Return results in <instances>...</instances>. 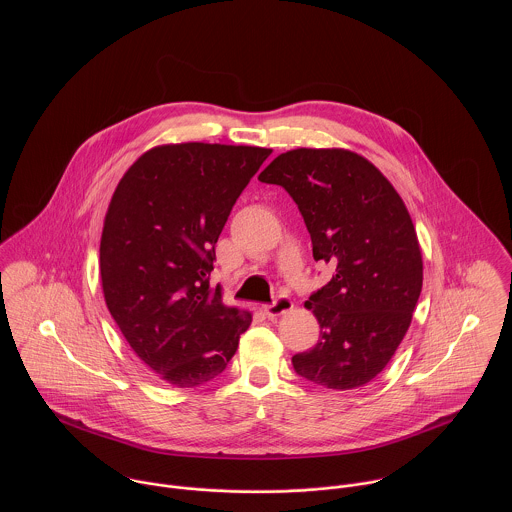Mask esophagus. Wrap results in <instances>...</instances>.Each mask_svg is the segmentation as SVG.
Segmentation results:
<instances>
[{
	"instance_id": "34e87169",
	"label": "esophagus",
	"mask_w": 512,
	"mask_h": 512,
	"mask_svg": "<svg viewBox=\"0 0 512 512\" xmlns=\"http://www.w3.org/2000/svg\"><path fill=\"white\" fill-rule=\"evenodd\" d=\"M292 309L293 301L290 297H286V295H280V297L274 299L272 303L264 305V311H266L268 317H280V315H284V313H288V311H292Z\"/></svg>"
}]
</instances>
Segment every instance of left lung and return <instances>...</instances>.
<instances>
[{"label": "left lung", "instance_id": "8db88e82", "mask_svg": "<svg viewBox=\"0 0 512 512\" xmlns=\"http://www.w3.org/2000/svg\"><path fill=\"white\" fill-rule=\"evenodd\" d=\"M258 179L290 193L313 258L335 266L305 301L321 333L313 349L293 355L295 372L333 390L365 386L396 353L422 292V252L404 201L347 149L286 151Z\"/></svg>", "mask_w": 512, "mask_h": 512}]
</instances>
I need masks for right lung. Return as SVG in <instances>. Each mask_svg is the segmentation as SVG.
Listing matches in <instances>:
<instances>
[{"instance_id":"add662e5","label":"right lung","mask_w":512,"mask_h":512,"mask_svg":"<svg viewBox=\"0 0 512 512\" xmlns=\"http://www.w3.org/2000/svg\"><path fill=\"white\" fill-rule=\"evenodd\" d=\"M272 149L159 146L120 179L100 240L108 311L134 353L179 388L226 368L252 315L211 288L215 244Z\"/></svg>"}]
</instances>
